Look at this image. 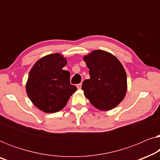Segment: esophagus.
<instances>
[{
    "label": "esophagus",
    "instance_id": "esophagus-1",
    "mask_svg": "<svg viewBox=\"0 0 160 160\" xmlns=\"http://www.w3.org/2000/svg\"><path fill=\"white\" fill-rule=\"evenodd\" d=\"M82 83H80V84H77V86H76V87H77L78 89H81V88H82Z\"/></svg>",
    "mask_w": 160,
    "mask_h": 160
}]
</instances>
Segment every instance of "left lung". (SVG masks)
I'll list each match as a JSON object with an SVG mask.
<instances>
[{"mask_svg": "<svg viewBox=\"0 0 160 160\" xmlns=\"http://www.w3.org/2000/svg\"><path fill=\"white\" fill-rule=\"evenodd\" d=\"M89 79L84 81V95L96 108L111 110L120 103L127 92V75L119 60L103 50H95L84 57Z\"/></svg>", "mask_w": 160, "mask_h": 160, "instance_id": "obj_1", "label": "left lung"}]
</instances>
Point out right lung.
I'll return each mask as SVG.
<instances>
[{
	"mask_svg": "<svg viewBox=\"0 0 160 160\" xmlns=\"http://www.w3.org/2000/svg\"><path fill=\"white\" fill-rule=\"evenodd\" d=\"M66 64L65 58L55 53L41 58L30 70L26 92L34 106L43 112L62 110L77 89L70 83V72L62 70Z\"/></svg>",
	"mask_w": 160,
	"mask_h": 160,
	"instance_id": "1",
	"label": "right lung"
}]
</instances>
